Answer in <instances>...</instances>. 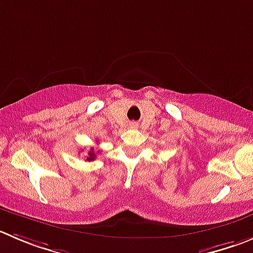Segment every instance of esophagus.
<instances>
[{
  "label": "esophagus",
  "mask_w": 253,
  "mask_h": 253,
  "mask_svg": "<svg viewBox=\"0 0 253 253\" xmlns=\"http://www.w3.org/2000/svg\"><path fill=\"white\" fill-rule=\"evenodd\" d=\"M130 126H131V128H136V126H138V124H136V123H131Z\"/></svg>",
  "instance_id": "1"
}]
</instances>
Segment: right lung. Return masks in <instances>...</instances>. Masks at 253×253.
I'll return each mask as SVG.
<instances>
[{
  "instance_id": "add662e5",
  "label": "right lung",
  "mask_w": 253,
  "mask_h": 253,
  "mask_svg": "<svg viewBox=\"0 0 253 253\" xmlns=\"http://www.w3.org/2000/svg\"><path fill=\"white\" fill-rule=\"evenodd\" d=\"M94 159H95V154H94V151H93V149H92V150L89 151V156L86 158V160L90 161V160H94Z\"/></svg>"
}]
</instances>
